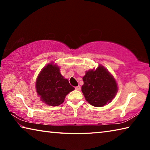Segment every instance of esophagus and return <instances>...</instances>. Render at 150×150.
Masks as SVG:
<instances>
[{
    "instance_id": "34e87169",
    "label": "esophagus",
    "mask_w": 150,
    "mask_h": 150,
    "mask_svg": "<svg viewBox=\"0 0 150 150\" xmlns=\"http://www.w3.org/2000/svg\"><path fill=\"white\" fill-rule=\"evenodd\" d=\"M75 89L76 90H77V91H79V90H81V86H77V87H75Z\"/></svg>"
}]
</instances>
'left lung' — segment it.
I'll list each match as a JSON object with an SVG mask.
<instances>
[{
  "label": "left lung",
  "mask_w": 150,
  "mask_h": 150,
  "mask_svg": "<svg viewBox=\"0 0 150 150\" xmlns=\"http://www.w3.org/2000/svg\"><path fill=\"white\" fill-rule=\"evenodd\" d=\"M81 87L86 100L92 106L100 107L110 103L117 93L118 87L115 78L102 65L88 70L83 77Z\"/></svg>",
  "instance_id": "left-lung-1"
}]
</instances>
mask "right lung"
<instances>
[{
    "instance_id": "1",
    "label": "right lung",
    "mask_w": 150,
    "mask_h": 150,
    "mask_svg": "<svg viewBox=\"0 0 150 150\" xmlns=\"http://www.w3.org/2000/svg\"><path fill=\"white\" fill-rule=\"evenodd\" d=\"M59 69L56 64L49 63L42 69L35 82L38 95L49 106L60 105L64 102L65 96L75 89L62 75Z\"/></svg>"
}]
</instances>
